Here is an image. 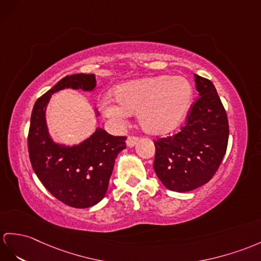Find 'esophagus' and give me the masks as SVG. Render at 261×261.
<instances>
[{"mask_svg": "<svg viewBox=\"0 0 261 261\" xmlns=\"http://www.w3.org/2000/svg\"><path fill=\"white\" fill-rule=\"evenodd\" d=\"M138 137H135V136H129L128 138H127L126 141V145L128 146V147H134V146L138 143Z\"/></svg>", "mask_w": 261, "mask_h": 261, "instance_id": "1", "label": "esophagus"}]
</instances>
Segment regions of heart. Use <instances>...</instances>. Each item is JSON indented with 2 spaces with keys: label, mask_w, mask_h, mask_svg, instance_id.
I'll return each mask as SVG.
<instances>
[{
  "label": "heart",
  "mask_w": 261,
  "mask_h": 261,
  "mask_svg": "<svg viewBox=\"0 0 261 261\" xmlns=\"http://www.w3.org/2000/svg\"><path fill=\"white\" fill-rule=\"evenodd\" d=\"M115 97L100 100L103 115L115 127H123L137 113L142 128L152 135H165L178 127L192 105L194 91L182 76L160 75L133 80L118 85Z\"/></svg>",
  "instance_id": "obj_1"
}]
</instances>
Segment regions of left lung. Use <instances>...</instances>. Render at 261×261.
I'll return each mask as SVG.
<instances>
[{"label":"left lung","mask_w":261,"mask_h":261,"mask_svg":"<svg viewBox=\"0 0 261 261\" xmlns=\"http://www.w3.org/2000/svg\"><path fill=\"white\" fill-rule=\"evenodd\" d=\"M199 98L192 106L186 126L155 144L154 170L173 192H190L213 178L226 154L229 126L213 83L195 74Z\"/></svg>","instance_id":"obj_1"}]
</instances>
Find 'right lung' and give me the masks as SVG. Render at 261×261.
Segmentation results:
<instances>
[{
    "label": "right lung",
    "instance_id": "obj_1",
    "mask_svg": "<svg viewBox=\"0 0 261 261\" xmlns=\"http://www.w3.org/2000/svg\"><path fill=\"white\" fill-rule=\"evenodd\" d=\"M94 74H73L57 82L35 101L28 138L29 155L36 176L55 198L74 208H88L104 198L114 164L125 149V136H113L96 127L77 145L56 143L46 124V109L52 95L65 88L93 92ZM95 115L99 116L97 110Z\"/></svg>",
    "mask_w": 261,
    "mask_h": 261
}]
</instances>
